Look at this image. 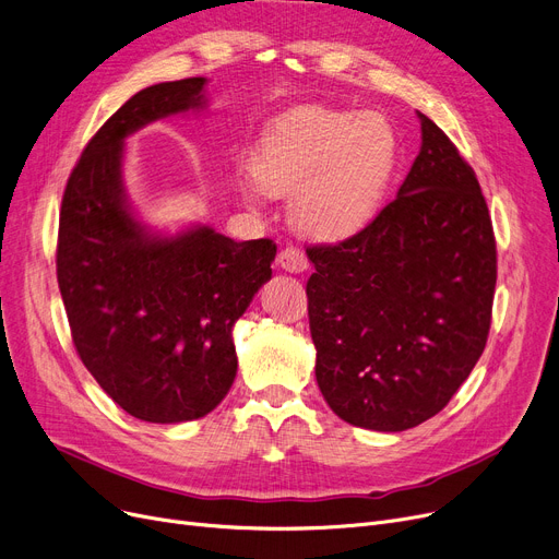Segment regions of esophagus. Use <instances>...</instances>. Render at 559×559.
I'll return each mask as SVG.
<instances>
[{"instance_id": "1", "label": "esophagus", "mask_w": 559, "mask_h": 559, "mask_svg": "<svg viewBox=\"0 0 559 559\" xmlns=\"http://www.w3.org/2000/svg\"><path fill=\"white\" fill-rule=\"evenodd\" d=\"M278 264H281V270H285L289 274H301L308 270V258L299 247L287 245L278 253Z\"/></svg>"}]
</instances>
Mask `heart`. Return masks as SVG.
Listing matches in <instances>:
<instances>
[{
    "mask_svg": "<svg viewBox=\"0 0 559 559\" xmlns=\"http://www.w3.org/2000/svg\"><path fill=\"white\" fill-rule=\"evenodd\" d=\"M399 160V138L378 112L304 108L260 140L262 192L292 195V219L319 240H344L378 213Z\"/></svg>",
    "mask_w": 559,
    "mask_h": 559,
    "instance_id": "b5f03b06",
    "label": "heart"
}]
</instances>
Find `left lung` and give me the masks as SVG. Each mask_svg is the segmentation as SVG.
<instances>
[{
    "mask_svg": "<svg viewBox=\"0 0 559 559\" xmlns=\"http://www.w3.org/2000/svg\"><path fill=\"white\" fill-rule=\"evenodd\" d=\"M396 199L337 245L306 249L314 376L350 426L401 432L435 417L483 356L496 240L474 167L426 115Z\"/></svg>",
    "mask_w": 559,
    "mask_h": 559,
    "instance_id": "8db88e82",
    "label": "left lung"
}]
</instances>
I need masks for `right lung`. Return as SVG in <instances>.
<instances>
[{
  "mask_svg": "<svg viewBox=\"0 0 559 559\" xmlns=\"http://www.w3.org/2000/svg\"><path fill=\"white\" fill-rule=\"evenodd\" d=\"M203 76L144 87L85 144L61 203L56 276L72 342L99 388L135 419L205 417L228 394L230 331L272 278L270 238L235 242L209 226L160 238L129 211L124 138L205 106Z\"/></svg>",
  "mask_w": 559,
  "mask_h": 559,
  "instance_id": "1",
  "label": "right lung"
}]
</instances>
